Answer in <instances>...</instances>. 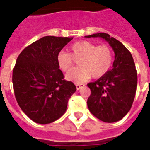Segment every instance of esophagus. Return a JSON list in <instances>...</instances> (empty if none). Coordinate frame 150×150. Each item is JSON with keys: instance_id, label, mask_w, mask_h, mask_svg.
Listing matches in <instances>:
<instances>
[{"instance_id": "esophagus-1", "label": "esophagus", "mask_w": 150, "mask_h": 150, "mask_svg": "<svg viewBox=\"0 0 150 150\" xmlns=\"http://www.w3.org/2000/svg\"><path fill=\"white\" fill-rule=\"evenodd\" d=\"M75 86H76V89H77V90H79V89H81L82 88L84 87V85L83 84H79V83L75 84Z\"/></svg>"}]
</instances>
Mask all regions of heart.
Returning a JSON list of instances; mask_svg holds the SVG:
<instances>
[{"label":"heart","mask_w":150,"mask_h":150,"mask_svg":"<svg viewBox=\"0 0 150 150\" xmlns=\"http://www.w3.org/2000/svg\"><path fill=\"white\" fill-rule=\"evenodd\" d=\"M78 59L79 67L73 69L66 75L67 79L74 83H83L91 78L99 79L107 74L113 62L111 47L103 44L97 46L88 41H79L71 46L68 53L60 52L57 55V63L62 71H69L73 66V59Z\"/></svg>","instance_id":"1"}]
</instances>
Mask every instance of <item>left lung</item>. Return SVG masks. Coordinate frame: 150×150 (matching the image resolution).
I'll use <instances>...</instances> for the list:
<instances>
[{"label": "left lung", "mask_w": 150, "mask_h": 150, "mask_svg": "<svg viewBox=\"0 0 150 150\" xmlns=\"http://www.w3.org/2000/svg\"><path fill=\"white\" fill-rule=\"evenodd\" d=\"M101 38L109 43L115 53L112 69L96 81L89 83L91 95L88 107L91 114L104 122L113 123L129 112L134 100L137 74L131 53L120 41L106 33L86 38Z\"/></svg>", "instance_id": "left-lung-1"}]
</instances>
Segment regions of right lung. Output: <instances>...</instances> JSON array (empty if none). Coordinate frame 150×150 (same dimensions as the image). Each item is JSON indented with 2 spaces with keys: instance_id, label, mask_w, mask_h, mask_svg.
Segmentation results:
<instances>
[{
  "instance_id": "1",
  "label": "right lung",
  "mask_w": 150,
  "mask_h": 150,
  "mask_svg": "<svg viewBox=\"0 0 150 150\" xmlns=\"http://www.w3.org/2000/svg\"><path fill=\"white\" fill-rule=\"evenodd\" d=\"M73 38L46 36L26 46L17 59L13 85L18 105L38 124H50L65 113L75 85L64 79L57 55Z\"/></svg>"
}]
</instances>
